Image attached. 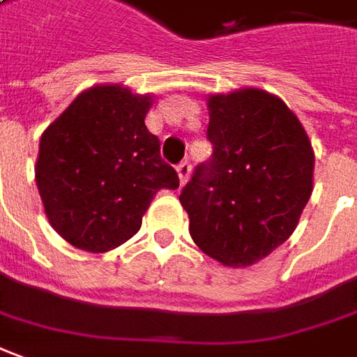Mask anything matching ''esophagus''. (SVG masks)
Returning a JSON list of instances; mask_svg holds the SVG:
<instances>
[{
  "mask_svg": "<svg viewBox=\"0 0 357 357\" xmlns=\"http://www.w3.org/2000/svg\"><path fill=\"white\" fill-rule=\"evenodd\" d=\"M190 171H192V167H190L188 161L178 163V167H176V173H178V181H181V184L188 183V178H190Z\"/></svg>",
  "mask_w": 357,
  "mask_h": 357,
  "instance_id": "esophagus-1",
  "label": "esophagus"
}]
</instances>
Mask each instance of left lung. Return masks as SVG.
I'll return each instance as SVG.
<instances>
[{
    "label": "left lung",
    "mask_w": 357,
    "mask_h": 357,
    "mask_svg": "<svg viewBox=\"0 0 357 357\" xmlns=\"http://www.w3.org/2000/svg\"><path fill=\"white\" fill-rule=\"evenodd\" d=\"M210 163L178 196L198 249L223 266L268 257L296 231L313 192L314 151L284 100L257 87L208 97Z\"/></svg>",
    "instance_id": "obj_1"
}]
</instances>
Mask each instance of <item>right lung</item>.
Returning <instances> with one entry per match:
<instances>
[{
    "label": "right lung",
    "instance_id": "add662e5",
    "mask_svg": "<svg viewBox=\"0 0 357 357\" xmlns=\"http://www.w3.org/2000/svg\"><path fill=\"white\" fill-rule=\"evenodd\" d=\"M151 105L153 95L95 85L43 132L34 178L50 225L73 247L116 249L139 231L155 194L178 188L144 122Z\"/></svg>",
    "mask_w": 357,
    "mask_h": 357
}]
</instances>
